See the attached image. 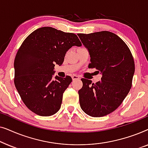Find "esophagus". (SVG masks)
I'll use <instances>...</instances> for the list:
<instances>
[{"label": "esophagus", "mask_w": 148, "mask_h": 148, "mask_svg": "<svg viewBox=\"0 0 148 148\" xmlns=\"http://www.w3.org/2000/svg\"><path fill=\"white\" fill-rule=\"evenodd\" d=\"M72 79H73V81L79 80V79H80V77H79V76L75 75H73V76H72Z\"/></svg>", "instance_id": "obj_1"}]
</instances>
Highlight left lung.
I'll use <instances>...</instances> for the list:
<instances>
[{
	"label": "left lung",
	"instance_id": "left-lung-1",
	"mask_svg": "<svg viewBox=\"0 0 148 148\" xmlns=\"http://www.w3.org/2000/svg\"><path fill=\"white\" fill-rule=\"evenodd\" d=\"M77 36L90 54L88 67L96 69L102 75L96 84L82 79L80 106L91 116H106L120 106L130 91L135 73L132 54L123 40L110 32Z\"/></svg>",
	"mask_w": 148,
	"mask_h": 148
}]
</instances>
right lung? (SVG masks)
Segmentation results:
<instances>
[{
	"mask_svg": "<svg viewBox=\"0 0 148 148\" xmlns=\"http://www.w3.org/2000/svg\"><path fill=\"white\" fill-rule=\"evenodd\" d=\"M73 46H82L75 34L44 27L30 34L18 50L14 83L24 104L35 114L51 116L60 108L62 95L72 79L56 75L53 79L54 66L61 65Z\"/></svg>",
	"mask_w": 148,
	"mask_h": 148,
	"instance_id": "1",
	"label": "right lung"
}]
</instances>
